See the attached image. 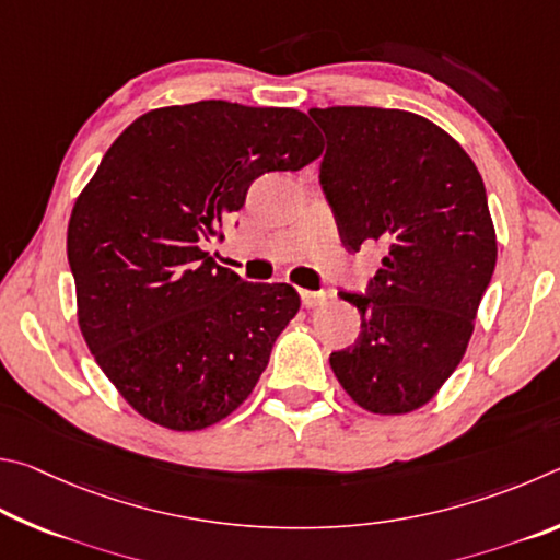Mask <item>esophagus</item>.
Instances as JSON below:
<instances>
[{
  "label": "esophagus",
  "mask_w": 560,
  "mask_h": 560,
  "mask_svg": "<svg viewBox=\"0 0 560 560\" xmlns=\"http://www.w3.org/2000/svg\"><path fill=\"white\" fill-rule=\"evenodd\" d=\"M300 298H302V305L307 310L310 307H319L327 302V292H312V290H300Z\"/></svg>",
  "instance_id": "esophagus-1"
}]
</instances>
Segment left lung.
<instances>
[{"label":"left lung","mask_w":560,"mask_h":560,"mask_svg":"<svg viewBox=\"0 0 560 560\" xmlns=\"http://www.w3.org/2000/svg\"><path fill=\"white\" fill-rule=\"evenodd\" d=\"M310 117L327 137L319 184L341 243L386 248L366 295L339 292L359 310L361 331L331 351V371L371 413H410L463 361L492 280L485 182L463 147L416 113L337 105Z\"/></svg>","instance_id":"8db88e82"}]
</instances>
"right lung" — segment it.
I'll return each instance as SVG.
<instances>
[{
    "instance_id": "obj_1",
    "label": "right lung",
    "mask_w": 560,
    "mask_h": 560,
    "mask_svg": "<svg viewBox=\"0 0 560 560\" xmlns=\"http://www.w3.org/2000/svg\"><path fill=\"white\" fill-rule=\"evenodd\" d=\"M319 154L305 113L225 101L156 107L105 152L68 221V265L85 345L137 413L201 430L250 396L300 295L241 280L203 243L258 176Z\"/></svg>"
}]
</instances>
